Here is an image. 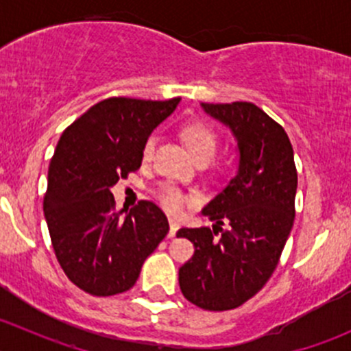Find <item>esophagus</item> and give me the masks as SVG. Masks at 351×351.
Listing matches in <instances>:
<instances>
[{
    "label": "esophagus",
    "instance_id": "1",
    "mask_svg": "<svg viewBox=\"0 0 351 351\" xmlns=\"http://www.w3.org/2000/svg\"><path fill=\"white\" fill-rule=\"evenodd\" d=\"M180 229V222L175 217H169V238H175L176 231Z\"/></svg>",
    "mask_w": 351,
    "mask_h": 351
}]
</instances>
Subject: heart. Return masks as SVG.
Returning a JSON list of instances; mask_svg holds the SVG:
<instances>
[{
    "label": "heart",
    "instance_id": "1",
    "mask_svg": "<svg viewBox=\"0 0 351 351\" xmlns=\"http://www.w3.org/2000/svg\"><path fill=\"white\" fill-rule=\"evenodd\" d=\"M182 137L183 143H185L186 149L190 151V154L197 159H208L210 161L214 158L215 151H217V134L214 132L210 125L204 122H192L186 123L182 129ZM156 146V137L151 136L149 139L144 143L143 146V159L144 161H149L153 158ZM158 198L162 205H165L168 210H180L185 202V195L180 192L178 189L171 185H162L158 190Z\"/></svg>",
    "mask_w": 351,
    "mask_h": 351
}]
</instances>
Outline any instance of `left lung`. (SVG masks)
Here are the masks:
<instances>
[{
	"label": "left lung",
	"mask_w": 351,
	"mask_h": 351,
	"mask_svg": "<svg viewBox=\"0 0 351 351\" xmlns=\"http://www.w3.org/2000/svg\"><path fill=\"white\" fill-rule=\"evenodd\" d=\"M238 144L234 178L204 207L208 228H182L176 238L195 246L180 268L183 295L207 311L239 307L260 292L277 268L293 224L297 171L282 125L250 101L200 104ZM226 223L228 230H222ZM221 231L219 239L215 236Z\"/></svg>",
	"instance_id": "obj_1"
}]
</instances>
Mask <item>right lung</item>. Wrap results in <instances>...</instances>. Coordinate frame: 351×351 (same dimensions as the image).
<instances>
[{
	"label": "right lung",
	"mask_w": 351,
	"mask_h": 351,
	"mask_svg": "<svg viewBox=\"0 0 351 351\" xmlns=\"http://www.w3.org/2000/svg\"><path fill=\"white\" fill-rule=\"evenodd\" d=\"M180 100L108 98L74 120L59 139L44 215L59 265L91 295L129 290L168 234V219L153 202H139L125 215L115 210L112 186L141 168L144 143Z\"/></svg>",
	"instance_id": "1"
}]
</instances>
